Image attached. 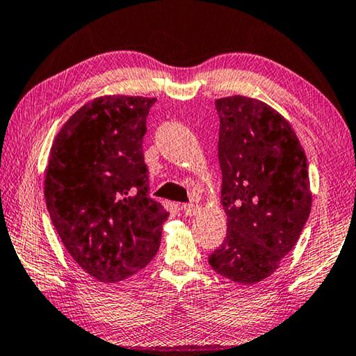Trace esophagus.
Returning <instances> with one entry per match:
<instances>
[{"label": "esophagus", "instance_id": "34e87169", "mask_svg": "<svg viewBox=\"0 0 356 356\" xmlns=\"http://www.w3.org/2000/svg\"><path fill=\"white\" fill-rule=\"evenodd\" d=\"M182 210L186 216H195L201 212V207L197 204H184Z\"/></svg>", "mask_w": 356, "mask_h": 356}]
</instances>
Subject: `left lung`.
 I'll return each mask as SVG.
<instances>
[{
    "label": "left lung",
    "instance_id": "1",
    "mask_svg": "<svg viewBox=\"0 0 356 356\" xmlns=\"http://www.w3.org/2000/svg\"><path fill=\"white\" fill-rule=\"evenodd\" d=\"M215 105L227 234L209 264L252 286L276 272L303 231L312 202L308 163L291 124L265 102L229 95Z\"/></svg>",
    "mask_w": 356,
    "mask_h": 356
}]
</instances>
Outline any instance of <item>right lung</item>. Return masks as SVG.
Segmentation results:
<instances>
[{
    "label": "right lung",
    "instance_id": "obj_1",
    "mask_svg": "<svg viewBox=\"0 0 356 356\" xmlns=\"http://www.w3.org/2000/svg\"><path fill=\"white\" fill-rule=\"evenodd\" d=\"M154 97L102 95L67 119L50 149L44 195L65 250L100 282L152 261L168 213L150 200L143 138Z\"/></svg>",
    "mask_w": 356,
    "mask_h": 356
}]
</instances>
